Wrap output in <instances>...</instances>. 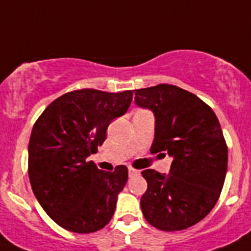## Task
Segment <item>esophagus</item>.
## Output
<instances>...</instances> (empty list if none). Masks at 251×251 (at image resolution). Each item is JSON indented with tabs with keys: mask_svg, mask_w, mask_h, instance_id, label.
Here are the masks:
<instances>
[{
	"mask_svg": "<svg viewBox=\"0 0 251 251\" xmlns=\"http://www.w3.org/2000/svg\"><path fill=\"white\" fill-rule=\"evenodd\" d=\"M129 177H133V176H137V175L141 174V171L139 170H136V168H133V167H129Z\"/></svg>",
	"mask_w": 251,
	"mask_h": 251,
	"instance_id": "obj_1",
	"label": "esophagus"
}]
</instances>
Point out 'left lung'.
Masks as SVG:
<instances>
[{"label":"left lung","mask_w":251,"mask_h":251,"mask_svg":"<svg viewBox=\"0 0 251 251\" xmlns=\"http://www.w3.org/2000/svg\"><path fill=\"white\" fill-rule=\"evenodd\" d=\"M134 100L156 118L151 153L174 158L168 175L142 172L148 183L143 216L163 231L187 229L211 211L223 190L227 146L219 119L205 101L176 85L138 89Z\"/></svg>","instance_id":"1"}]
</instances>
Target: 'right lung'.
<instances>
[{"mask_svg":"<svg viewBox=\"0 0 251 251\" xmlns=\"http://www.w3.org/2000/svg\"><path fill=\"white\" fill-rule=\"evenodd\" d=\"M132 98V90H74L49 104L35 122L28 143L31 187L46 214L69 231H98L113 217L128 168L105 172L86 158L103 145L108 126L127 112Z\"/></svg>","mask_w":251,"mask_h":251,"instance_id":"right-lung-1","label":"right lung"}]
</instances>
